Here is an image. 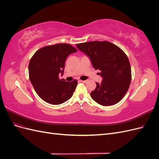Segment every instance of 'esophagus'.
<instances>
[{
    "label": "esophagus",
    "mask_w": 159,
    "mask_h": 159,
    "mask_svg": "<svg viewBox=\"0 0 159 159\" xmlns=\"http://www.w3.org/2000/svg\"><path fill=\"white\" fill-rule=\"evenodd\" d=\"M80 82H83V83H86L87 82V80H80Z\"/></svg>",
    "instance_id": "obj_1"
}]
</instances>
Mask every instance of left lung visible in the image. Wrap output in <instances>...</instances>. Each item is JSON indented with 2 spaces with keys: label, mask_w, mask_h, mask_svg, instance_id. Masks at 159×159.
Masks as SVG:
<instances>
[{
  "label": "left lung",
  "mask_w": 159,
  "mask_h": 159,
  "mask_svg": "<svg viewBox=\"0 0 159 159\" xmlns=\"http://www.w3.org/2000/svg\"><path fill=\"white\" fill-rule=\"evenodd\" d=\"M78 49L88 56L102 81L96 82L91 92L95 102L109 106L117 103L126 94L131 81V66L127 56L117 46L109 42L93 41L76 44Z\"/></svg>",
  "instance_id": "obj_1"
}]
</instances>
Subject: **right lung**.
Segmentation results:
<instances>
[{
    "label": "right lung",
    "instance_id": "1",
    "mask_svg": "<svg viewBox=\"0 0 159 159\" xmlns=\"http://www.w3.org/2000/svg\"><path fill=\"white\" fill-rule=\"evenodd\" d=\"M77 51L70 44H57L42 48L32 56L28 66L29 78L36 92L44 102L59 105L73 95L78 81L67 82L60 79V75L64 74L67 57Z\"/></svg>",
    "mask_w": 159,
    "mask_h": 159
}]
</instances>
